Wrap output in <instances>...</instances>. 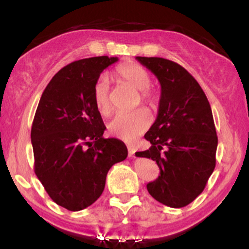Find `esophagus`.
<instances>
[{"instance_id": "34e87169", "label": "esophagus", "mask_w": 249, "mask_h": 249, "mask_svg": "<svg viewBox=\"0 0 249 249\" xmlns=\"http://www.w3.org/2000/svg\"><path fill=\"white\" fill-rule=\"evenodd\" d=\"M127 151H128V157H134V153H136V148H134L133 146H131V145H128Z\"/></svg>"}]
</instances>
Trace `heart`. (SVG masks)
<instances>
[{
	"mask_svg": "<svg viewBox=\"0 0 249 249\" xmlns=\"http://www.w3.org/2000/svg\"><path fill=\"white\" fill-rule=\"evenodd\" d=\"M116 76L128 87L136 91H141V101L150 107H156L157 97L152 91L148 90L151 82V75L144 68L134 63H127L117 68ZM93 99L97 110L103 116H107L111 112L110 87L105 76L99 77L93 89ZM151 117L145 108H139L131 113H119L108 123L107 128L112 136L124 142H133L142 133L150 127Z\"/></svg>",
	"mask_w": 249,
	"mask_h": 249,
	"instance_id": "heart-1",
	"label": "heart"
}]
</instances>
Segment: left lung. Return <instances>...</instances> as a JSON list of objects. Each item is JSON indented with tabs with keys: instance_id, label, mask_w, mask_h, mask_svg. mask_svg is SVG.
Wrapping results in <instances>:
<instances>
[{
	"instance_id": "8db88e82",
	"label": "left lung",
	"mask_w": 249,
	"mask_h": 249,
	"mask_svg": "<svg viewBox=\"0 0 249 249\" xmlns=\"http://www.w3.org/2000/svg\"><path fill=\"white\" fill-rule=\"evenodd\" d=\"M136 59L161 88L157 119L144 136L151 147L136 152L160 170L147 191L168 207L187 206L204 191L215 167L218 137L211 105L199 83L178 63L160 57Z\"/></svg>"
}]
</instances>
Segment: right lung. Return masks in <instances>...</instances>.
<instances>
[{"label":"right lung","instance_id":"1","mask_svg":"<svg viewBox=\"0 0 249 249\" xmlns=\"http://www.w3.org/2000/svg\"><path fill=\"white\" fill-rule=\"evenodd\" d=\"M118 57H91L61 69L43 91L31 127L35 173L59 206L77 212L102 196L107 174L127 157L116 138L105 139L93 89Z\"/></svg>","mask_w":249,"mask_h":249}]
</instances>
